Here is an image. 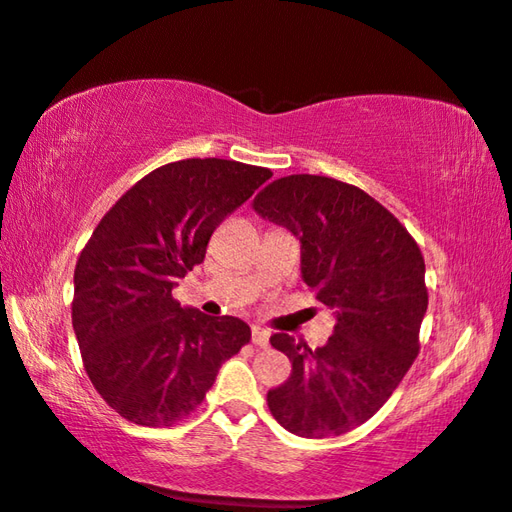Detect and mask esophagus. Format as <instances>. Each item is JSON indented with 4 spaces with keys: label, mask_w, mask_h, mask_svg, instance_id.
<instances>
[{
    "label": "esophagus",
    "mask_w": 512,
    "mask_h": 512,
    "mask_svg": "<svg viewBox=\"0 0 512 512\" xmlns=\"http://www.w3.org/2000/svg\"><path fill=\"white\" fill-rule=\"evenodd\" d=\"M268 341H270V332L259 328V325H253V343L259 347H268Z\"/></svg>",
    "instance_id": "obj_1"
}]
</instances>
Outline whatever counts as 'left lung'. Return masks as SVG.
Listing matches in <instances>:
<instances>
[{
  "mask_svg": "<svg viewBox=\"0 0 512 512\" xmlns=\"http://www.w3.org/2000/svg\"><path fill=\"white\" fill-rule=\"evenodd\" d=\"M253 209L299 239L301 277L336 317L317 350L270 336L292 374L268 391V409L295 436H341L372 418L416 361L429 306L422 253L383 204L334 178H279Z\"/></svg>",
  "mask_w": 512,
  "mask_h": 512,
  "instance_id": "1",
  "label": "left lung"
}]
</instances>
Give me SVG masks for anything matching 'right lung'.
I'll return each mask as SVG.
<instances>
[{
  "label": "right lung",
  "mask_w": 512,
  "mask_h": 512,
  "mask_svg": "<svg viewBox=\"0 0 512 512\" xmlns=\"http://www.w3.org/2000/svg\"><path fill=\"white\" fill-rule=\"evenodd\" d=\"M273 176L222 158L169 162L138 180L94 228L74 268L72 328L92 385L116 413L171 427L204 400L250 341L235 317L171 297L204 262L217 226Z\"/></svg>",
  "instance_id": "1"
}]
</instances>
